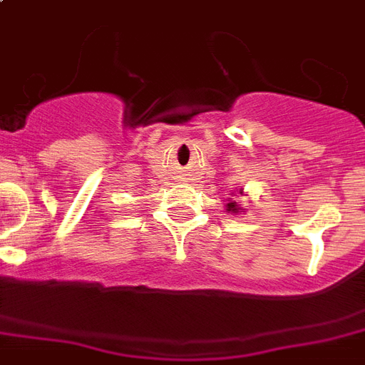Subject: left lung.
<instances>
[{
    "label": "left lung",
    "mask_w": 365,
    "mask_h": 365,
    "mask_svg": "<svg viewBox=\"0 0 365 365\" xmlns=\"http://www.w3.org/2000/svg\"><path fill=\"white\" fill-rule=\"evenodd\" d=\"M227 210H231V212H239V210H242V209H240V207H237L233 201V203H227Z\"/></svg>",
    "instance_id": "1"
}]
</instances>
